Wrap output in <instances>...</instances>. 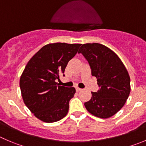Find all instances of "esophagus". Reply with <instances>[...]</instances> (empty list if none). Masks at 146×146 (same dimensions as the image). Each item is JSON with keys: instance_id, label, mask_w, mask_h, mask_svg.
<instances>
[{"instance_id": "1", "label": "esophagus", "mask_w": 146, "mask_h": 146, "mask_svg": "<svg viewBox=\"0 0 146 146\" xmlns=\"http://www.w3.org/2000/svg\"><path fill=\"white\" fill-rule=\"evenodd\" d=\"M76 92H81V90H82V89H81V88H78V87H76Z\"/></svg>"}]
</instances>
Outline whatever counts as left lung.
<instances>
[{"label":"left lung","instance_id":"1","mask_svg":"<svg viewBox=\"0 0 146 146\" xmlns=\"http://www.w3.org/2000/svg\"><path fill=\"white\" fill-rule=\"evenodd\" d=\"M78 53L88 62L99 87L97 92H92V99L84 103L86 109L102 119L113 116L122 109L130 94V78L126 68L116 53L102 44H84Z\"/></svg>","mask_w":146,"mask_h":146}]
</instances>
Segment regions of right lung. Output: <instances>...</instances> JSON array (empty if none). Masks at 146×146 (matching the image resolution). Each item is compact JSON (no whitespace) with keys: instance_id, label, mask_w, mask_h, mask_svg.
<instances>
[{"instance_id":"right-lung-1","label":"right lung","mask_w":146,"mask_h":146,"mask_svg":"<svg viewBox=\"0 0 146 146\" xmlns=\"http://www.w3.org/2000/svg\"><path fill=\"white\" fill-rule=\"evenodd\" d=\"M81 45L61 42L48 44L26 65L19 81L21 96L26 106L40 120L57 122L68 112L69 102L76 89L60 86L55 81L60 80L68 62Z\"/></svg>"}]
</instances>
